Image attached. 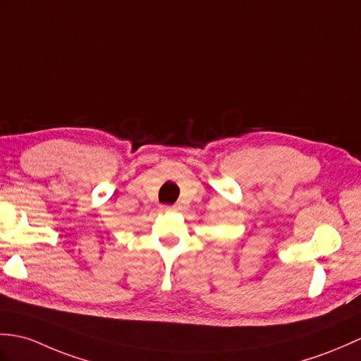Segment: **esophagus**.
Wrapping results in <instances>:
<instances>
[{"mask_svg": "<svg viewBox=\"0 0 361 361\" xmlns=\"http://www.w3.org/2000/svg\"><path fill=\"white\" fill-rule=\"evenodd\" d=\"M180 204H172V206H163V211H178Z\"/></svg>", "mask_w": 361, "mask_h": 361, "instance_id": "esophagus-1", "label": "esophagus"}]
</instances>
